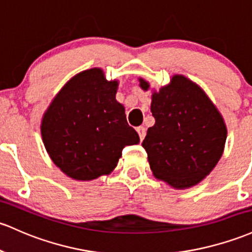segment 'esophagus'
<instances>
[{
	"mask_svg": "<svg viewBox=\"0 0 252 252\" xmlns=\"http://www.w3.org/2000/svg\"><path fill=\"white\" fill-rule=\"evenodd\" d=\"M136 131H137V134H139L141 141L145 139V136H146V128H145V126H137Z\"/></svg>",
	"mask_w": 252,
	"mask_h": 252,
	"instance_id": "esophagus-1",
	"label": "esophagus"
}]
</instances>
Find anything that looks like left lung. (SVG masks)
Returning <instances> with one entry per match:
<instances>
[{
    "label": "left lung",
    "instance_id": "obj_1",
    "mask_svg": "<svg viewBox=\"0 0 252 252\" xmlns=\"http://www.w3.org/2000/svg\"><path fill=\"white\" fill-rule=\"evenodd\" d=\"M147 91L149 84L140 79ZM156 124L142 142L152 172L176 189L198 184L222 156L227 129L222 116L202 88L183 75L153 92Z\"/></svg>",
    "mask_w": 252,
    "mask_h": 252
}]
</instances>
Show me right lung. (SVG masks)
I'll return each instance as SVG.
<instances>
[{
	"label": "right lung",
	"instance_id": "1",
	"mask_svg": "<svg viewBox=\"0 0 252 252\" xmlns=\"http://www.w3.org/2000/svg\"><path fill=\"white\" fill-rule=\"evenodd\" d=\"M117 87L118 81H107L101 69H88L69 80L44 113V146L70 178L92 181L109 175L123 148L140 142L116 100Z\"/></svg>",
	"mask_w": 252,
	"mask_h": 252
}]
</instances>
